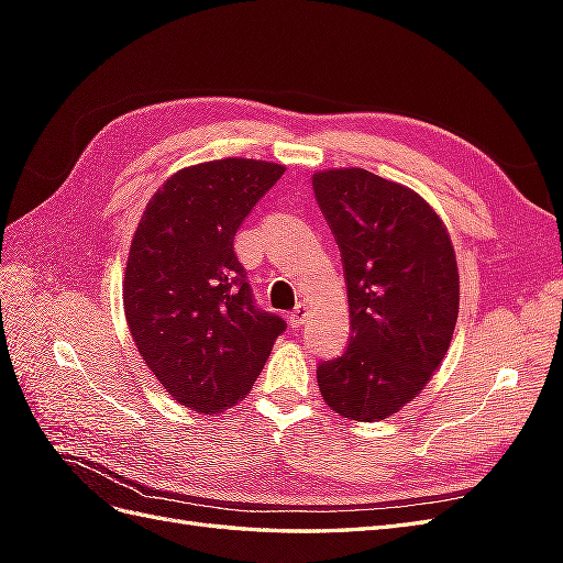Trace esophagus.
I'll return each mask as SVG.
<instances>
[{
	"label": "esophagus",
	"mask_w": 563,
	"mask_h": 563,
	"mask_svg": "<svg viewBox=\"0 0 563 563\" xmlns=\"http://www.w3.org/2000/svg\"><path fill=\"white\" fill-rule=\"evenodd\" d=\"M308 317H310V310H308V305H296V310L291 312V314H288V321H291V327H302V323L305 321H308Z\"/></svg>",
	"instance_id": "obj_1"
}]
</instances>
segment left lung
Segmentation results:
<instances>
[{
    "instance_id": "8db88e82",
    "label": "left lung",
    "mask_w": 563,
    "mask_h": 563,
    "mask_svg": "<svg viewBox=\"0 0 563 563\" xmlns=\"http://www.w3.org/2000/svg\"><path fill=\"white\" fill-rule=\"evenodd\" d=\"M347 284L350 343L317 383L335 413L373 422L397 413L444 360L460 305L446 225L411 187L366 168L312 176Z\"/></svg>"
}]
</instances>
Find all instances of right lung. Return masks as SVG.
Returning a JSON list of instances; mask_svg holds the SVG:
<instances>
[{
  "instance_id": "obj_1",
  "label": "right lung",
  "mask_w": 563,
  "mask_h": 563,
  "mask_svg": "<svg viewBox=\"0 0 563 563\" xmlns=\"http://www.w3.org/2000/svg\"><path fill=\"white\" fill-rule=\"evenodd\" d=\"M286 168L228 157L180 168L135 228L124 312L133 343L178 404L220 413L242 401L286 329L261 310L234 234Z\"/></svg>"
}]
</instances>
